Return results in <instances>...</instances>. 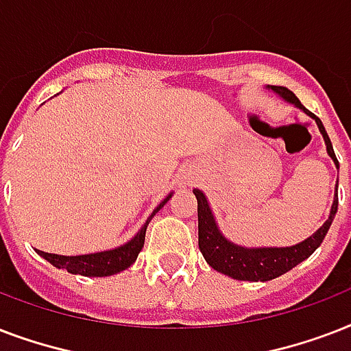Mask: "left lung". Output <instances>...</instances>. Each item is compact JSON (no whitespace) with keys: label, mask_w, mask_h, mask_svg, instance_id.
<instances>
[{"label":"left lung","mask_w":351,"mask_h":351,"mask_svg":"<svg viewBox=\"0 0 351 351\" xmlns=\"http://www.w3.org/2000/svg\"><path fill=\"white\" fill-rule=\"evenodd\" d=\"M267 89H271L280 98H284L289 104H293L295 107L302 109L308 117H311L317 121L319 131H321L322 138H324V143H326L328 154L332 156V160L339 167L337 156L333 153V145L330 142L326 129L322 125V121L313 112L308 111L300 104L299 98L291 90L286 89V87L269 85ZM193 193H195L198 202V247L202 251L206 262L213 269L224 273L228 277H233L237 280H253V282H258V280L266 282V280L280 277V275H284L289 269H293L297 264L306 261L322 244V240H324L333 219H335L339 206V195L335 191V198H333L332 211H330L328 220L311 237L302 240L300 244L289 245V247H242V245H237L233 242H230L224 234L220 233L206 195L200 189H193Z\"/></svg>","instance_id":"1"}]
</instances>
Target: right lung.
<instances>
[{
  "label": "right lung",
  "instance_id": "add662e5",
  "mask_svg": "<svg viewBox=\"0 0 351 351\" xmlns=\"http://www.w3.org/2000/svg\"><path fill=\"white\" fill-rule=\"evenodd\" d=\"M169 198L171 195H167V197L160 202L158 208L154 209L153 215L149 217L147 222L142 226V230L138 231L127 244L120 245L117 250L100 251V253L76 256L54 255V253H45V251L40 250H38V253H40L45 261L51 262L52 266L60 267V269H67V271L73 273V275H84V277H109V275L123 271V269H127V267L131 266L132 262L136 261L138 253L142 251L143 242H145V230H147V224L151 222V219H153L154 215L164 208Z\"/></svg>",
  "mask_w": 351,
  "mask_h": 351
}]
</instances>
